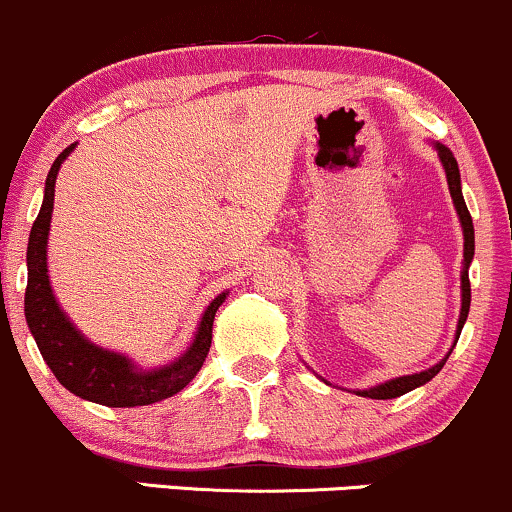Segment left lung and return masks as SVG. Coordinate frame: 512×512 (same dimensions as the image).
I'll list each match as a JSON object with an SVG mask.
<instances>
[{"mask_svg": "<svg viewBox=\"0 0 512 512\" xmlns=\"http://www.w3.org/2000/svg\"><path fill=\"white\" fill-rule=\"evenodd\" d=\"M435 149H438V157L442 166H445V174H447V186H450V195H452V203H455V210L459 215V222H462V232H464V268H462V312H459V321H457V336H455V343L459 338V333H462V326L464 321H467V314H469V304H472V285H469V263H472L474 258V222H472V215H469L467 210V203H464V195H462V181H459V166H457V159L455 154L450 152L445 145H440V142H435ZM447 355L440 360L438 365L428 367V370L423 372H416V375H404V377H396V380H389L384 384H377V387H370V389H363V392H358L360 396H370V399H396V396L411 392V389L421 387V384H426L433 380L435 375L442 370V365H445Z\"/></svg>", "mask_w": 512, "mask_h": 512, "instance_id": "obj_1", "label": "left lung"}]
</instances>
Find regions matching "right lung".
Masks as SVG:
<instances>
[{
    "mask_svg": "<svg viewBox=\"0 0 512 512\" xmlns=\"http://www.w3.org/2000/svg\"><path fill=\"white\" fill-rule=\"evenodd\" d=\"M72 149L74 145L62 149L60 157L50 166L43 205H40L36 222L31 227V237H28V285L24 300L28 329L36 338L40 355L53 370L57 382L86 401L113 406V409H130V406H147L154 401L169 399L198 375L208 358L212 321H215L220 304L225 302L227 292L217 295L205 309L191 348L179 360L157 367V370H140L125 355L86 341L82 331H77V326L60 309L48 280V232L50 220H53L55 179Z\"/></svg>",
    "mask_w": 512,
    "mask_h": 512,
    "instance_id": "add662e5",
    "label": "right lung"
}]
</instances>
